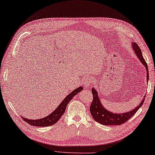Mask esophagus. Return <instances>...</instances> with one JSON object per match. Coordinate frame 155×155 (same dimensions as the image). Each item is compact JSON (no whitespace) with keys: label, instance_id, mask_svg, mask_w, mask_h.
I'll use <instances>...</instances> for the list:
<instances>
[{"label":"esophagus","instance_id":"obj_1","mask_svg":"<svg viewBox=\"0 0 155 155\" xmlns=\"http://www.w3.org/2000/svg\"><path fill=\"white\" fill-rule=\"evenodd\" d=\"M92 82H93L92 78L91 77H89V76L86 77L84 80V82H83L84 84L85 85V87L87 88H89L91 87V86L92 85Z\"/></svg>","mask_w":155,"mask_h":155}]
</instances>
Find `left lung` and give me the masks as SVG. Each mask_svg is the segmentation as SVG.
Wrapping results in <instances>:
<instances>
[{
  "label": "left lung",
  "mask_w": 155,
  "mask_h": 155,
  "mask_svg": "<svg viewBox=\"0 0 155 155\" xmlns=\"http://www.w3.org/2000/svg\"><path fill=\"white\" fill-rule=\"evenodd\" d=\"M132 48H134L138 58L140 59L142 64L146 66L147 71V81H148V68H147L146 61H145L142 55L141 49L136 43L133 44ZM91 91L93 94V101L91 106H90V111H91V116L95 120L104 125H120L127 122L139 110V109L140 108V107H141L145 100V98H143L140 104H139L133 110H131L130 111L124 114H114L103 107V106L101 104V101H100L101 97H99L97 96V91L94 88H93Z\"/></svg>",
  "instance_id": "obj_1"
}]
</instances>
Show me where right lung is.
<instances>
[{
	"label": "right lung",
	"mask_w": 155,
	"mask_h": 155,
	"mask_svg": "<svg viewBox=\"0 0 155 155\" xmlns=\"http://www.w3.org/2000/svg\"><path fill=\"white\" fill-rule=\"evenodd\" d=\"M83 88L80 87L78 89H75L73 92H71L70 94H68L65 98H64L62 102L59 104L53 113H51L46 117L41 119H38V120H30L28 118H22L25 122L29 123L30 125L32 126H37V127H46V126L53 125L58 122L60 119L61 116L63 115L64 113L65 112V109L66 106L69 101L73 98V96H75L78 93H79L80 91H82Z\"/></svg>",
	"instance_id": "1"
}]
</instances>
